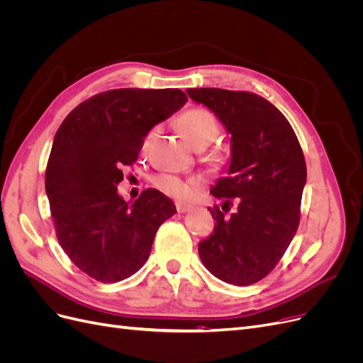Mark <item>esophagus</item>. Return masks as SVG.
I'll list each match as a JSON object with an SVG mask.
<instances>
[{
  "mask_svg": "<svg viewBox=\"0 0 363 363\" xmlns=\"http://www.w3.org/2000/svg\"><path fill=\"white\" fill-rule=\"evenodd\" d=\"M175 207H177V212H179V213L189 212L191 208H192V206H189V204H184V203H177V204H175Z\"/></svg>",
  "mask_w": 363,
  "mask_h": 363,
  "instance_id": "1",
  "label": "esophagus"
}]
</instances>
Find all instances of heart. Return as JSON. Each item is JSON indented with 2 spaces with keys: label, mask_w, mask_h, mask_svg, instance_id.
Returning a JSON list of instances; mask_svg holds the SVG:
<instances>
[{
  "label": "heart",
  "mask_w": 363,
  "mask_h": 363,
  "mask_svg": "<svg viewBox=\"0 0 363 363\" xmlns=\"http://www.w3.org/2000/svg\"><path fill=\"white\" fill-rule=\"evenodd\" d=\"M179 128L182 135L188 139L195 148H204L216 139L219 133V123L216 116L207 111V108L194 107L180 115ZM218 159L216 152L212 156ZM152 184L163 194L171 195L174 199L188 200L195 191V183L184 182L177 175L171 174H157L152 179Z\"/></svg>",
  "instance_id": "obj_1"
}]
</instances>
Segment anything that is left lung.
Returning <instances> with one entry per match:
<instances>
[{
  "label": "left lung",
  "instance_id": "1",
  "mask_svg": "<svg viewBox=\"0 0 363 363\" xmlns=\"http://www.w3.org/2000/svg\"><path fill=\"white\" fill-rule=\"evenodd\" d=\"M186 92L232 136L227 175L211 189L223 204L208 208L216 223L199 255L219 280L248 286L274 269L298 228L307 177L300 142L288 119L260 95L218 87Z\"/></svg>",
  "mask_w": 363,
  "mask_h": 363
}]
</instances>
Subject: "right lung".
<instances>
[{
    "instance_id": "1",
    "label": "right lung",
    "mask_w": 363,
    "mask_h": 363,
    "mask_svg": "<svg viewBox=\"0 0 363 363\" xmlns=\"http://www.w3.org/2000/svg\"><path fill=\"white\" fill-rule=\"evenodd\" d=\"M188 101L180 89H115L77 106L52 140L45 191L59 244L74 265L104 283L147 262L157 228L177 208L157 189L135 203L118 194L148 131Z\"/></svg>"
}]
</instances>
